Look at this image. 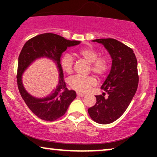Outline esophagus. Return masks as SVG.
I'll return each instance as SVG.
<instances>
[{"mask_svg": "<svg viewBox=\"0 0 157 157\" xmlns=\"http://www.w3.org/2000/svg\"><path fill=\"white\" fill-rule=\"evenodd\" d=\"M77 96H79V97H84L85 96L84 94H82L80 92H77Z\"/></svg>", "mask_w": 157, "mask_h": 157, "instance_id": "obj_1", "label": "esophagus"}]
</instances>
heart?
Masks as SVG:
<instances>
[{"label":"heart","mask_w":157,"mask_h":157,"mask_svg":"<svg viewBox=\"0 0 157 157\" xmlns=\"http://www.w3.org/2000/svg\"><path fill=\"white\" fill-rule=\"evenodd\" d=\"M78 55L91 63V71L97 75H104L109 69V59L106 57H99L98 52L92 48H81L79 50ZM73 63V57L70 54H64L61 57V67L66 73L71 74L72 72ZM68 83L73 89L80 92L86 93L96 84V80L93 77L75 75L68 78Z\"/></svg>","instance_id":"1"}]
</instances>
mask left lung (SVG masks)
<instances>
[{"label":"left lung","instance_id":"left-lung-1","mask_svg":"<svg viewBox=\"0 0 157 157\" xmlns=\"http://www.w3.org/2000/svg\"><path fill=\"white\" fill-rule=\"evenodd\" d=\"M92 41L103 45L112 60L111 71L101 86L105 92L96 96V104L88 109L94 121L105 125L120 118L131 103L138 87L137 60L134 51L117 40Z\"/></svg>","mask_w":157,"mask_h":157}]
</instances>
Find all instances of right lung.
I'll use <instances>...</instances> for the list:
<instances>
[{
	"instance_id": "right-lung-1",
	"label": "right lung",
	"mask_w": 157,
	"mask_h": 157,
	"mask_svg": "<svg viewBox=\"0 0 157 157\" xmlns=\"http://www.w3.org/2000/svg\"><path fill=\"white\" fill-rule=\"evenodd\" d=\"M80 43L77 40H68L55 34L45 33L35 36L23 46L18 57L17 86L20 94L29 109L41 120L54 121L63 116L68 106L76 98L75 91L68 90L66 88L60 58L66 48L77 46ZM40 58L48 59L55 63L59 74V79L56 89L47 96L36 98L30 95L24 88L22 76L27 68L35 60Z\"/></svg>"
}]
</instances>
